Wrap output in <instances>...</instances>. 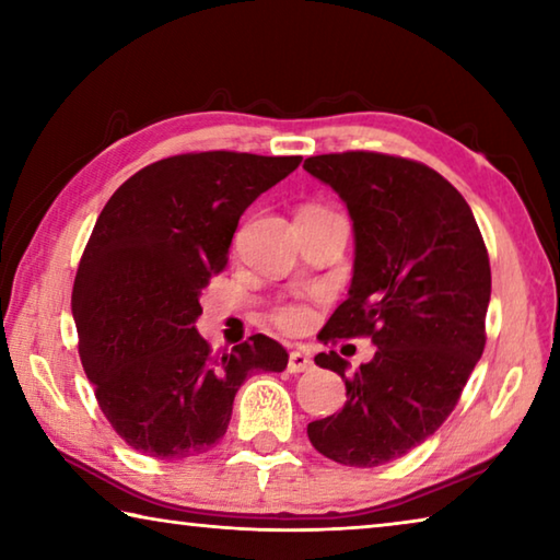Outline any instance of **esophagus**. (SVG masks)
Wrapping results in <instances>:
<instances>
[{
  "instance_id": "1",
  "label": "esophagus",
  "mask_w": 560,
  "mask_h": 560,
  "mask_svg": "<svg viewBox=\"0 0 560 560\" xmlns=\"http://www.w3.org/2000/svg\"><path fill=\"white\" fill-rule=\"evenodd\" d=\"M287 368H289V373L299 375V373L311 371V368H314V360H311L308 353H303V350H291Z\"/></svg>"
}]
</instances>
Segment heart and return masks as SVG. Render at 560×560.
I'll list each match as a JSON object with an SVG mask.
<instances>
[{
    "instance_id": "1",
    "label": "heart",
    "mask_w": 560,
    "mask_h": 560,
    "mask_svg": "<svg viewBox=\"0 0 560 560\" xmlns=\"http://www.w3.org/2000/svg\"><path fill=\"white\" fill-rule=\"evenodd\" d=\"M269 316L273 320V326L281 328L283 334H299V330L311 324L314 311H311L308 303L303 301H279L271 306Z\"/></svg>"
}]
</instances>
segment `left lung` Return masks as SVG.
<instances>
[{"label":"left lung","instance_id":"obj_1","mask_svg":"<svg viewBox=\"0 0 560 560\" xmlns=\"http://www.w3.org/2000/svg\"><path fill=\"white\" fill-rule=\"evenodd\" d=\"M303 167L336 189L355 230L353 283L318 340L377 348L353 375L336 350L314 358L343 377L346 402L311 422L308 440L338 464L377 467L422 444L459 402L487 343V244L459 189L417 160L346 150Z\"/></svg>","mask_w":560,"mask_h":560}]
</instances>
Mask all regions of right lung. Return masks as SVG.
Returning <instances> with one entry per match:
<instances>
[{
    "instance_id": "obj_1",
    "label": "right lung",
    "mask_w": 560,
    "mask_h": 560,
    "mask_svg": "<svg viewBox=\"0 0 560 560\" xmlns=\"http://www.w3.org/2000/svg\"><path fill=\"white\" fill-rule=\"evenodd\" d=\"M301 165L207 150L128 177L98 214L75 271L79 355L101 412L132 450L187 459L224 438L252 373H281L289 353L257 334L224 353L197 334L200 293L224 271L242 212Z\"/></svg>"
}]
</instances>
